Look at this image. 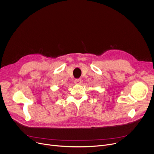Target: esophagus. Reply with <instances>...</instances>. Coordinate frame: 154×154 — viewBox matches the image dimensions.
<instances>
[{"mask_svg":"<svg viewBox=\"0 0 154 154\" xmlns=\"http://www.w3.org/2000/svg\"><path fill=\"white\" fill-rule=\"evenodd\" d=\"M74 82L76 85H80L81 83V79H75Z\"/></svg>","mask_w":154,"mask_h":154,"instance_id":"1","label":"esophagus"}]
</instances>
